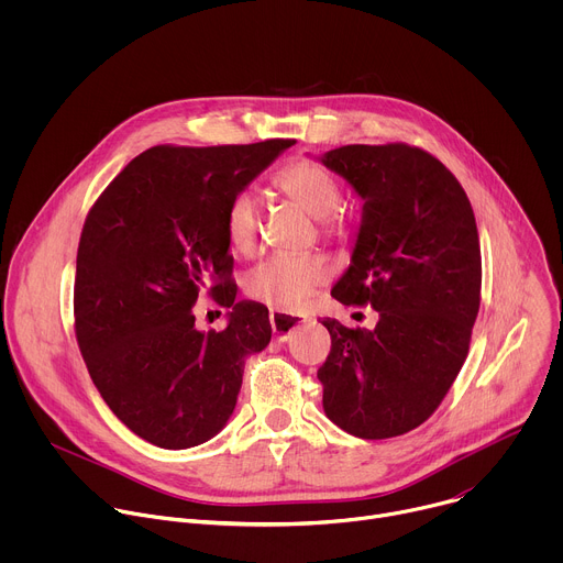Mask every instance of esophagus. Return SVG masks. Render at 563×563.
<instances>
[{"instance_id":"obj_1","label":"esophagus","mask_w":563,"mask_h":563,"mask_svg":"<svg viewBox=\"0 0 563 563\" xmlns=\"http://www.w3.org/2000/svg\"><path fill=\"white\" fill-rule=\"evenodd\" d=\"M305 323H307V320L302 316H296V313H283V311H272L269 313V325H272V332L278 341H287L289 334L296 332Z\"/></svg>"}]
</instances>
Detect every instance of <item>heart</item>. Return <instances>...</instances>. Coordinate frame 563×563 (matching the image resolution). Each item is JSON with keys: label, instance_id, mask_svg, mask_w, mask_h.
<instances>
[{"label": "heart", "instance_id": "obj_1", "mask_svg": "<svg viewBox=\"0 0 563 563\" xmlns=\"http://www.w3.org/2000/svg\"><path fill=\"white\" fill-rule=\"evenodd\" d=\"M276 189L313 220H330L341 202L336 180L316 163L298 159L285 167L276 180ZM229 245L238 254H252L261 231V205L252 191H240L231 198L224 216ZM328 233H334V222H328ZM332 276V267L323 256H274L256 265L245 280V289L254 300L265 302L276 311H302L318 287Z\"/></svg>", "mask_w": 563, "mask_h": 563}]
</instances>
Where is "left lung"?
Masks as SVG:
<instances>
[{
	"mask_svg": "<svg viewBox=\"0 0 563 563\" xmlns=\"http://www.w3.org/2000/svg\"><path fill=\"white\" fill-rule=\"evenodd\" d=\"M318 163L363 200L332 296L378 311L374 330L323 318V410L358 439L406 434L439 408L467 356L481 300L474 213L459 180L417 146L347 144Z\"/></svg>",
	"mask_w": 563,
	"mask_h": 563,
	"instance_id": "obj_1",
	"label": "left lung"
}]
</instances>
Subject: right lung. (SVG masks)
I'll return each instance as SVG.
<instances>
[{
  "mask_svg": "<svg viewBox=\"0 0 563 563\" xmlns=\"http://www.w3.org/2000/svg\"><path fill=\"white\" fill-rule=\"evenodd\" d=\"M294 140L240 146H153L120 172L87 216L75 269V334L111 412L140 439L187 450L233 415L245 363L272 341L269 311L211 287L222 332L191 307L233 258L224 216Z\"/></svg>",
  "mask_w": 563,
  "mask_h": 563,
  "instance_id": "obj_1",
  "label": "right lung"
}]
</instances>
